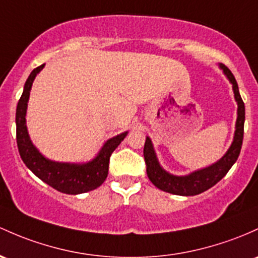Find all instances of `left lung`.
<instances>
[{"label": "left lung", "instance_id": "8db88e82", "mask_svg": "<svg viewBox=\"0 0 258 258\" xmlns=\"http://www.w3.org/2000/svg\"><path fill=\"white\" fill-rule=\"evenodd\" d=\"M218 66L233 86L234 98L237 103V117L236 123H235L233 142H231L225 154L214 164L200 169V170L189 172L188 175L179 176V175L170 174L165 169H163V166L159 164V160H158L157 154H155L152 140L147 137L143 149L144 160L147 164V175H148L153 185L161 191L169 192L172 195H179V196H196V195L202 194V192L207 191L208 188L213 187L217 182H219L239 158L242 146V138H244L245 105L233 73L223 63H218Z\"/></svg>", "mask_w": 258, "mask_h": 258}]
</instances>
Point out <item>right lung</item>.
<instances>
[{
  "instance_id": "add662e5",
  "label": "right lung",
  "mask_w": 258,
  "mask_h": 258,
  "mask_svg": "<svg viewBox=\"0 0 258 258\" xmlns=\"http://www.w3.org/2000/svg\"><path fill=\"white\" fill-rule=\"evenodd\" d=\"M44 66L45 64H41L32 71L25 82L23 94L17 105V146L19 154L33 174L62 194L79 195L89 192L98 188L105 181L109 171L110 155L124 140L128 131L107 140L98 154L87 163H63L44 157L30 140L25 120L33 82Z\"/></svg>"
}]
</instances>
